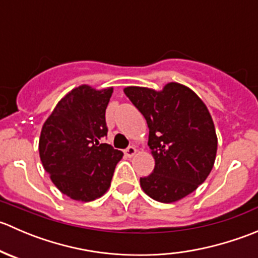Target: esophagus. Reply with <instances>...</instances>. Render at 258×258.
Returning a JSON list of instances; mask_svg holds the SVG:
<instances>
[{
    "label": "esophagus",
    "instance_id": "obj_1",
    "mask_svg": "<svg viewBox=\"0 0 258 258\" xmlns=\"http://www.w3.org/2000/svg\"><path fill=\"white\" fill-rule=\"evenodd\" d=\"M137 150L136 147H134V146H130V147H127L126 150H124V155L127 156V157H132V156L136 155Z\"/></svg>",
    "mask_w": 258,
    "mask_h": 258
}]
</instances>
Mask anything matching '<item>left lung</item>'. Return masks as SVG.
<instances>
[{
	"mask_svg": "<svg viewBox=\"0 0 258 258\" xmlns=\"http://www.w3.org/2000/svg\"><path fill=\"white\" fill-rule=\"evenodd\" d=\"M123 91L150 130L155 168L140 178L145 194L163 204L192 194L210 175L217 152L215 124L206 105L194 91L176 82L162 91L136 86Z\"/></svg>",
	"mask_w": 258,
	"mask_h": 258,
	"instance_id": "8db88e82",
	"label": "left lung"
}]
</instances>
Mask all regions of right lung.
Returning a JSON list of instances; mask_svg holds the SVG:
<instances>
[{"instance_id":"1","label":"right lung","mask_w":258,"mask_h":258,"mask_svg":"<svg viewBox=\"0 0 258 258\" xmlns=\"http://www.w3.org/2000/svg\"><path fill=\"white\" fill-rule=\"evenodd\" d=\"M113 88L79 86L67 93L41 131V162L54 186L76 201L88 202L108 189L123 153L101 144L107 136L106 108Z\"/></svg>"}]
</instances>
